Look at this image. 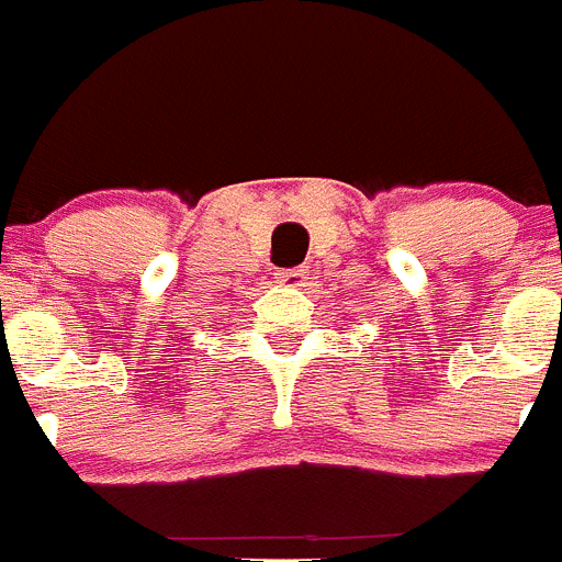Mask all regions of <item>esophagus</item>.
<instances>
[{
	"label": "esophagus",
	"instance_id": "obj_1",
	"mask_svg": "<svg viewBox=\"0 0 562 562\" xmlns=\"http://www.w3.org/2000/svg\"><path fill=\"white\" fill-rule=\"evenodd\" d=\"M276 278H278V284H284V286H304L306 272L301 270V267H292V270L276 272Z\"/></svg>",
	"mask_w": 562,
	"mask_h": 562
}]
</instances>
